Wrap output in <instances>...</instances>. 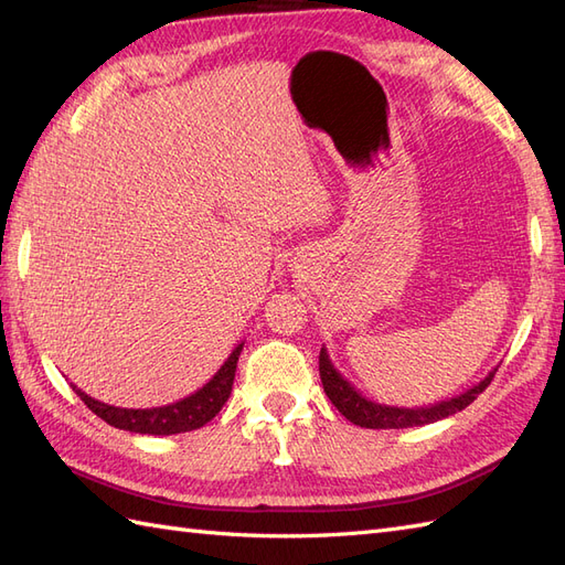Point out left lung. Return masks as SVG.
Returning <instances> with one entry per match:
<instances>
[{"mask_svg":"<svg viewBox=\"0 0 565 565\" xmlns=\"http://www.w3.org/2000/svg\"><path fill=\"white\" fill-rule=\"evenodd\" d=\"M320 380H322V388L328 393V398L332 401V405L344 415L349 422L365 426V429H409V426H424V424H434L443 417H450L459 409H465L467 405H471L478 393H483L486 386L492 382L494 372L498 367H492L486 377L473 384L471 388H467L459 396L438 401L431 405H422V407H398V405H384L377 401L365 398L361 391H358L349 380H344L332 361L328 349H320Z\"/></svg>","mask_w":565,"mask_h":565,"instance_id":"8db88e82","label":"left lung"}]
</instances>
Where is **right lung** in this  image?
<instances>
[{"label":"right lung","instance_id":"right-lung-1","mask_svg":"<svg viewBox=\"0 0 565 565\" xmlns=\"http://www.w3.org/2000/svg\"><path fill=\"white\" fill-rule=\"evenodd\" d=\"M245 347V341L237 344L226 363L218 367L214 377L198 388L191 396H185L177 403H169L162 407H146V409H134V407H115L108 403H100L92 396H87L82 388L75 384L73 391L84 401L94 415H98L104 422H108L115 429H125L131 434H148V436H172V434H185L200 429V426L207 424L218 415V409L231 396L233 380H235V367L237 358Z\"/></svg>","mask_w":565,"mask_h":565}]
</instances>
